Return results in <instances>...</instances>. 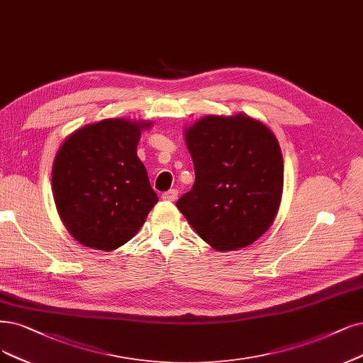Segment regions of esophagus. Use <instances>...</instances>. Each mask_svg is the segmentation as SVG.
<instances>
[{"label":"esophagus","instance_id":"34e87169","mask_svg":"<svg viewBox=\"0 0 363 363\" xmlns=\"http://www.w3.org/2000/svg\"><path fill=\"white\" fill-rule=\"evenodd\" d=\"M177 197H178V190H174V189H172L169 191H164L163 194H161V199L167 200V202H174V200H177Z\"/></svg>","mask_w":363,"mask_h":363}]
</instances>
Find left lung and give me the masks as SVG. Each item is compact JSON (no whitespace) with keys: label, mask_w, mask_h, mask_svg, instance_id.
I'll return each instance as SVG.
<instances>
[{"label":"left lung","mask_w":363,"mask_h":363,"mask_svg":"<svg viewBox=\"0 0 363 363\" xmlns=\"http://www.w3.org/2000/svg\"><path fill=\"white\" fill-rule=\"evenodd\" d=\"M196 181L177 202L203 240L244 248L269 229L283 193L284 166L274 133L250 116H205L185 131Z\"/></svg>","instance_id":"obj_1"}]
</instances>
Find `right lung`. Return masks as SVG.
Wrapping results in <instances>:
<instances>
[{"mask_svg":"<svg viewBox=\"0 0 363 363\" xmlns=\"http://www.w3.org/2000/svg\"><path fill=\"white\" fill-rule=\"evenodd\" d=\"M150 123L104 119L70 134L53 161L60 217L85 247L112 251L138 233L158 202L136 150Z\"/></svg>","mask_w":363,"mask_h":363,"instance_id":"obj_1","label":"right lung"}]
</instances>
